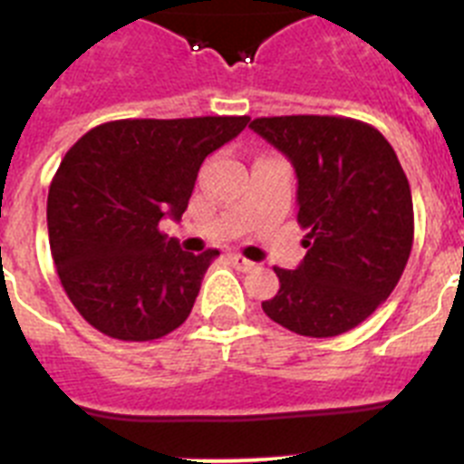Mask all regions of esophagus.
<instances>
[{"instance_id": "1", "label": "esophagus", "mask_w": 464, "mask_h": 464, "mask_svg": "<svg viewBox=\"0 0 464 464\" xmlns=\"http://www.w3.org/2000/svg\"><path fill=\"white\" fill-rule=\"evenodd\" d=\"M229 262H232L239 272H251V269H256V262L246 260V257L239 256V253H232V256H229Z\"/></svg>"}]
</instances>
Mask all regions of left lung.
Segmentation results:
<instances>
[{
	"label": "left lung",
	"instance_id": "obj_1",
	"mask_svg": "<svg viewBox=\"0 0 464 464\" xmlns=\"http://www.w3.org/2000/svg\"><path fill=\"white\" fill-rule=\"evenodd\" d=\"M297 171V223L309 248L265 314L302 337H337L395 290L413 244L407 174L376 127L342 116H272L248 125Z\"/></svg>",
	"mask_w": 464,
	"mask_h": 464
}]
</instances>
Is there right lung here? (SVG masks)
Returning <instances> with one entry per match:
<instances>
[{"instance_id": "1", "label": "right lung", "mask_w": 464, "mask_h": 464, "mask_svg": "<svg viewBox=\"0 0 464 464\" xmlns=\"http://www.w3.org/2000/svg\"><path fill=\"white\" fill-rule=\"evenodd\" d=\"M248 121L125 118L67 150L48 190V241L64 293L94 330L150 342L186 323L220 253L181 251L160 220L181 218L204 158Z\"/></svg>"}]
</instances>
